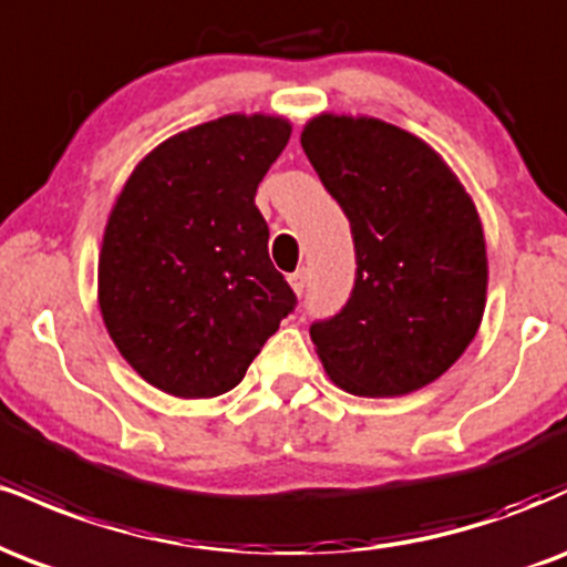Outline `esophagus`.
Returning <instances> with one entry per match:
<instances>
[{"label":"esophagus","mask_w":567,"mask_h":567,"mask_svg":"<svg viewBox=\"0 0 567 567\" xmlns=\"http://www.w3.org/2000/svg\"><path fill=\"white\" fill-rule=\"evenodd\" d=\"M288 279H290L292 290H296L298 296H303L306 288H309V269H298V271H292V275H290Z\"/></svg>","instance_id":"34e87169"}]
</instances>
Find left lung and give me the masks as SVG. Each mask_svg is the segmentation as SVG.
Here are the masks:
<instances>
[{
  "mask_svg": "<svg viewBox=\"0 0 567 567\" xmlns=\"http://www.w3.org/2000/svg\"><path fill=\"white\" fill-rule=\"evenodd\" d=\"M301 146L354 239V288L311 322L324 370L360 396L437 381L477 336L487 258L477 210L437 152L381 120L322 114Z\"/></svg>",
  "mask_w": 567,
  "mask_h": 567,
  "instance_id": "obj_1",
  "label": "left lung"
}]
</instances>
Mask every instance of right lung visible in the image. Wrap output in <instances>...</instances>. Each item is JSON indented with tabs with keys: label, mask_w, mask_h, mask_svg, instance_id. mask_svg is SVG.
<instances>
[{
	"label": "right lung",
	"mask_w": 567,
	"mask_h": 567,
	"mask_svg": "<svg viewBox=\"0 0 567 567\" xmlns=\"http://www.w3.org/2000/svg\"><path fill=\"white\" fill-rule=\"evenodd\" d=\"M288 141L277 116H220L159 143L122 188L97 298L120 354L162 392H229L296 309L256 207Z\"/></svg>",
	"instance_id": "add662e5"
}]
</instances>
